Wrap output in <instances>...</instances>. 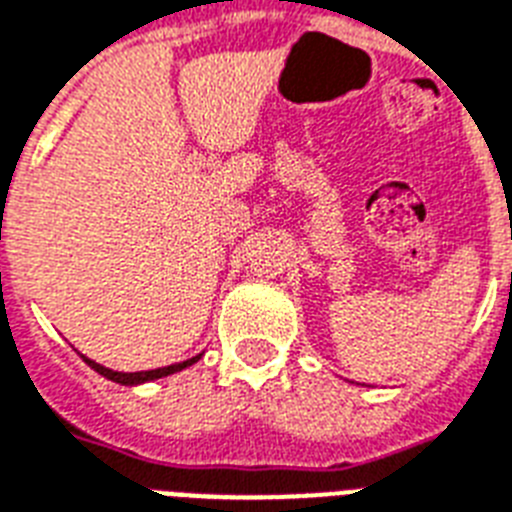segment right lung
Returning <instances> with one entry per match:
<instances>
[{
    "label": "right lung",
    "instance_id": "1",
    "mask_svg": "<svg viewBox=\"0 0 512 512\" xmlns=\"http://www.w3.org/2000/svg\"><path fill=\"white\" fill-rule=\"evenodd\" d=\"M200 357H203V354H198V357H192V359H185V362H177V365L158 367V370H145V372H116V370H110V367L97 365L94 359H87V357H81V359H84V362H87L94 372H100L102 378L113 380V383H121V386H140V383H150V380L166 378V375H174V372L185 370V367L195 365Z\"/></svg>",
    "mask_w": 512,
    "mask_h": 512
}]
</instances>
